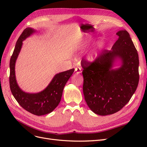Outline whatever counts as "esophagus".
Here are the masks:
<instances>
[{"label":"esophagus","instance_id":"obj_1","mask_svg":"<svg viewBox=\"0 0 147 147\" xmlns=\"http://www.w3.org/2000/svg\"><path fill=\"white\" fill-rule=\"evenodd\" d=\"M75 72H76L77 74H81L82 73L81 68L80 67H76V68L75 69Z\"/></svg>","mask_w":147,"mask_h":147}]
</instances>
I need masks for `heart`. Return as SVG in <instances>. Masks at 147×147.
<instances>
[{
  "label": "heart",
  "mask_w": 147,
  "mask_h": 147,
  "mask_svg": "<svg viewBox=\"0 0 147 147\" xmlns=\"http://www.w3.org/2000/svg\"><path fill=\"white\" fill-rule=\"evenodd\" d=\"M97 58V53L92 52L90 53L87 56V59L90 63H94Z\"/></svg>",
  "instance_id": "1"
}]
</instances>
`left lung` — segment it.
<instances>
[{
    "instance_id": "obj_1",
    "label": "left lung",
    "mask_w": 147,
    "mask_h": 147,
    "mask_svg": "<svg viewBox=\"0 0 147 147\" xmlns=\"http://www.w3.org/2000/svg\"><path fill=\"white\" fill-rule=\"evenodd\" d=\"M117 35L110 51L102 52L92 64L82 63L84 99L89 108L101 116L121 110L134 94L139 80V55L129 34L123 29Z\"/></svg>"
}]
</instances>
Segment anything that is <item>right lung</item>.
<instances>
[{
  "label": "right lung",
  "instance_id": "1",
  "mask_svg": "<svg viewBox=\"0 0 147 147\" xmlns=\"http://www.w3.org/2000/svg\"><path fill=\"white\" fill-rule=\"evenodd\" d=\"M37 32V30L32 28H27L18 39L10 61L9 80L11 93L18 104L28 112L41 116L51 113L58 105L64 88L74 73V69L56 74L48 85L40 92L29 93L22 90L16 78V61L23 46V42Z\"/></svg>",
  "mask_w": 147,
  "mask_h": 147
}]
</instances>
